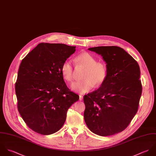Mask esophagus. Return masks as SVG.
I'll list each match as a JSON object with an SVG mask.
<instances>
[{
    "label": "esophagus",
    "instance_id": "34e87169",
    "mask_svg": "<svg viewBox=\"0 0 156 156\" xmlns=\"http://www.w3.org/2000/svg\"><path fill=\"white\" fill-rule=\"evenodd\" d=\"M80 101H82L83 99V96L82 95H80Z\"/></svg>",
    "mask_w": 156,
    "mask_h": 156
}]
</instances>
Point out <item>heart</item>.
I'll use <instances>...</instances> for the list:
<instances>
[{
    "label": "heart",
    "instance_id": "obj_1",
    "mask_svg": "<svg viewBox=\"0 0 156 156\" xmlns=\"http://www.w3.org/2000/svg\"><path fill=\"white\" fill-rule=\"evenodd\" d=\"M76 64L85 69L83 75V81L71 84L70 89L78 94H84L90 92L95 86L99 87L106 80L107 68L102 62H96V59L90 54L84 52L75 58ZM61 72L64 80L71 82L73 78V69L70 62L64 61L61 67Z\"/></svg>",
    "mask_w": 156,
    "mask_h": 156
}]
</instances>
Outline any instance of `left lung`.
<instances>
[{
    "mask_svg": "<svg viewBox=\"0 0 156 156\" xmlns=\"http://www.w3.org/2000/svg\"><path fill=\"white\" fill-rule=\"evenodd\" d=\"M88 49L102 57L107 75L97 90L84 96V121L97 135H113L125 129L137 112L142 90L140 67L120 47L98 46Z\"/></svg>",
    "mask_w": 156,
    "mask_h": 156,
    "instance_id": "8db88e82",
    "label": "left lung"
}]
</instances>
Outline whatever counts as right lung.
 <instances>
[{
    "instance_id": "right-lung-1",
    "label": "right lung",
    "mask_w": 156,
    "mask_h": 156,
    "mask_svg": "<svg viewBox=\"0 0 156 156\" xmlns=\"http://www.w3.org/2000/svg\"><path fill=\"white\" fill-rule=\"evenodd\" d=\"M61 43H40L22 60L15 90L18 110L35 132L49 135L64 124L79 96L66 86L61 67L76 49Z\"/></svg>"
}]
</instances>
